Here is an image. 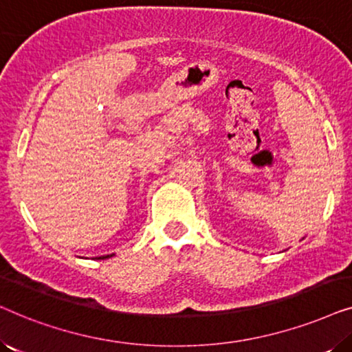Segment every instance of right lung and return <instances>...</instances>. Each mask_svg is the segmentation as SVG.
I'll list each match as a JSON object with an SVG mask.
<instances>
[{"label":"right lung","instance_id":"obj_1","mask_svg":"<svg viewBox=\"0 0 352 352\" xmlns=\"http://www.w3.org/2000/svg\"><path fill=\"white\" fill-rule=\"evenodd\" d=\"M112 256V254H107V256H99V259H105V258H110Z\"/></svg>","mask_w":352,"mask_h":352}]
</instances>
